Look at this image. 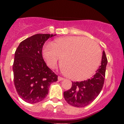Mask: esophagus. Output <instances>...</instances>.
<instances>
[{"label":"esophagus","instance_id":"obj_1","mask_svg":"<svg viewBox=\"0 0 124 124\" xmlns=\"http://www.w3.org/2000/svg\"><path fill=\"white\" fill-rule=\"evenodd\" d=\"M58 80H59V81H62V80H64V78L61 77H58Z\"/></svg>","mask_w":124,"mask_h":124}]
</instances>
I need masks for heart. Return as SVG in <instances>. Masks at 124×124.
Masks as SVG:
<instances>
[{
  "mask_svg": "<svg viewBox=\"0 0 124 124\" xmlns=\"http://www.w3.org/2000/svg\"><path fill=\"white\" fill-rule=\"evenodd\" d=\"M42 56L50 68L60 66L69 78L80 81L93 76L99 67L102 53L94 41L83 37H64L54 40L42 49Z\"/></svg>",
  "mask_w": 124,
  "mask_h": 124,
  "instance_id": "1",
  "label": "heart"
}]
</instances>
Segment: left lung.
Masks as SVG:
<instances>
[{"label": "left lung", "instance_id": "obj_1", "mask_svg": "<svg viewBox=\"0 0 124 124\" xmlns=\"http://www.w3.org/2000/svg\"><path fill=\"white\" fill-rule=\"evenodd\" d=\"M108 60L103 51L101 65L90 79L82 82H73L70 89L64 91V96L68 104L77 108L88 106L100 94L105 79Z\"/></svg>", "mask_w": 124, "mask_h": 124}]
</instances>
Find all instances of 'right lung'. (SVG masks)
<instances>
[{
  "instance_id": "right-lung-1",
  "label": "right lung",
  "mask_w": 124,
  "mask_h": 124,
  "mask_svg": "<svg viewBox=\"0 0 124 124\" xmlns=\"http://www.w3.org/2000/svg\"><path fill=\"white\" fill-rule=\"evenodd\" d=\"M56 35L37 34L20 43L13 65L14 84L18 95L25 102H41L48 94L49 85L58 76L47 66L42 51L45 42Z\"/></svg>"
}]
</instances>
